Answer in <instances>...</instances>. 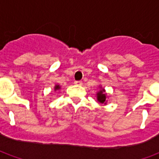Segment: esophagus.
I'll return each mask as SVG.
<instances>
[{
  "instance_id": "1",
  "label": "esophagus",
  "mask_w": 159,
  "mask_h": 159,
  "mask_svg": "<svg viewBox=\"0 0 159 159\" xmlns=\"http://www.w3.org/2000/svg\"><path fill=\"white\" fill-rule=\"evenodd\" d=\"M74 83H75L76 85H82V84H83V82H82V81H75Z\"/></svg>"
}]
</instances>
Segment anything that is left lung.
<instances>
[{
  "label": "left lung",
  "mask_w": 159,
  "mask_h": 159,
  "mask_svg": "<svg viewBox=\"0 0 159 159\" xmlns=\"http://www.w3.org/2000/svg\"><path fill=\"white\" fill-rule=\"evenodd\" d=\"M105 90H100V93H97V99L100 101V103H105L106 101V93H104Z\"/></svg>",
  "instance_id": "1"
}]
</instances>
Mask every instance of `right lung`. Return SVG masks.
I'll return each mask as SVG.
<instances>
[{
  "mask_svg": "<svg viewBox=\"0 0 159 159\" xmlns=\"http://www.w3.org/2000/svg\"><path fill=\"white\" fill-rule=\"evenodd\" d=\"M54 89H55V90H57V89H59V85H56V86H55V88H54Z\"/></svg>",
  "mask_w": 159,
  "mask_h": 159,
  "instance_id": "add662e5",
  "label": "right lung"
}]
</instances>
